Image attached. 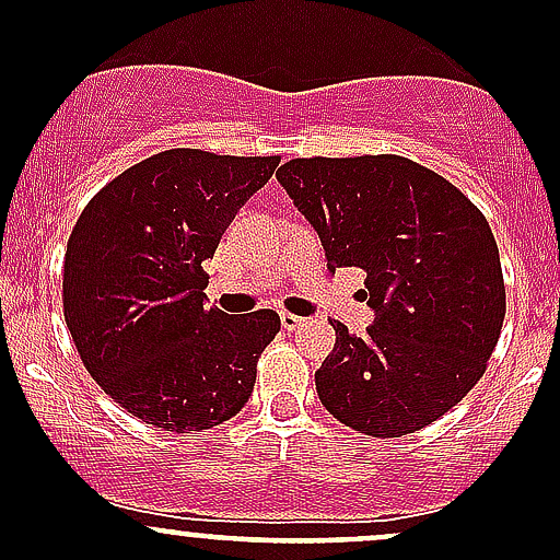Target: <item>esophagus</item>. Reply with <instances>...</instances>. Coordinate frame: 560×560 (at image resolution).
I'll return each instance as SVG.
<instances>
[{"mask_svg":"<svg viewBox=\"0 0 560 560\" xmlns=\"http://www.w3.org/2000/svg\"><path fill=\"white\" fill-rule=\"evenodd\" d=\"M306 325V319H303V316H295V314H281V327H284V330H301V327Z\"/></svg>","mask_w":560,"mask_h":560,"instance_id":"obj_1","label":"esophagus"}]
</instances>
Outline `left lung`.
I'll use <instances>...</instances> for the list:
<instances>
[{
	"mask_svg": "<svg viewBox=\"0 0 560 560\" xmlns=\"http://www.w3.org/2000/svg\"><path fill=\"white\" fill-rule=\"evenodd\" d=\"M325 248L327 268H363L369 336L330 322L316 371L322 406L365 436L431 425L485 374L506 298L490 224L447 178L404 156L292 160L276 173Z\"/></svg>",
	"mask_w": 560,
	"mask_h": 560,
	"instance_id": "8db88e82",
	"label": "left lung"
}]
</instances>
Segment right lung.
Returning a JSON list of instances; mask_svg holds the SVG:
<instances>
[{
	"instance_id": "1",
	"label": "right lung",
	"mask_w": 560,
	"mask_h": 560,
	"mask_svg": "<svg viewBox=\"0 0 560 560\" xmlns=\"http://www.w3.org/2000/svg\"><path fill=\"white\" fill-rule=\"evenodd\" d=\"M276 165L162 151L83 208L65 254V319L89 374L138 420L189 433L246 406L279 314L208 308L202 262Z\"/></svg>"
}]
</instances>
